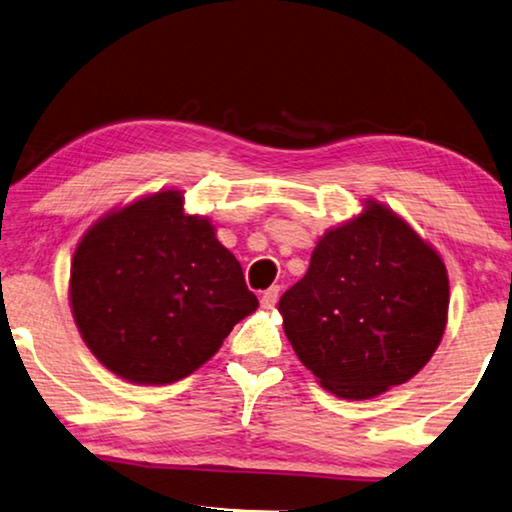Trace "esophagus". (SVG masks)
Instances as JSON below:
<instances>
[{"label":"esophagus","instance_id":"1","mask_svg":"<svg viewBox=\"0 0 512 512\" xmlns=\"http://www.w3.org/2000/svg\"><path fill=\"white\" fill-rule=\"evenodd\" d=\"M277 300H279V286H270L263 293V297H261V304L263 306H274L277 304Z\"/></svg>","mask_w":512,"mask_h":512}]
</instances>
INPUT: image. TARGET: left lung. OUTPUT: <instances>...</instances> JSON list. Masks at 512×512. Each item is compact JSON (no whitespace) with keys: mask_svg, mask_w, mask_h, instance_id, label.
<instances>
[{"mask_svg":"<svg viewBox=\"0 0 512 512\" xmlns=\"http://www.w3.org/2000/svg\"><path fill=\"white\" fill-rule=\"evenodd\" d=\"M279 311L290 345L322 387L366 400L410 380L437 350L446 267L403 219L368 203L322 235Z\"/></svg>","mask_w":512,"mask_h":512,"instance_id":"obj_1","label":"left lung"}]
</instances>
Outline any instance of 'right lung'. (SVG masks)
Masks as SVG:
<instances>
[{
	"instance_id": "1",
	"label": "right lung",
	"mask_w": 512,
	"mask_h": 512,
	"mask_svg": "<svg viewBox=\"0 0 512 512\" xmlns=\"http://www.w3.org/2000/svg\"><path fill=\"white\" fill-rule=\"evenodd\" d=\"M84 343L137 384L183 380L215 355L258 300L208 219L157 192L91 226L70 267Z\"/></svg>"
}]
</instances>
